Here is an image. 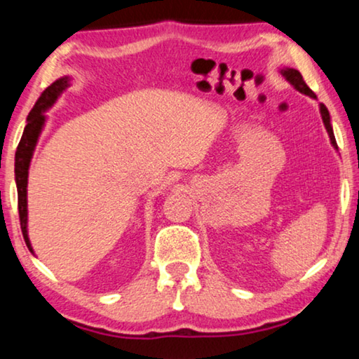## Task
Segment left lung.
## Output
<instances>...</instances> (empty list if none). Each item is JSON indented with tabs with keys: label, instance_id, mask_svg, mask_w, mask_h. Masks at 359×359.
Returning a JSON list of instances; mask_svg holds the SVG:
<instances>
[{
	"label": "left lung",
	"instance_id": "left-lung-1",
	"mask_svg": "<svg viewBox=\"0 0 359 359\" xmlns=\"http://www.w3.org/2000/svg\"><path fill=\"white\" fill-rule=\"evenodd\" d=\"M281 73L284 76H286V80L291 83V85L299 90L304 95L311 96V97H317L316 93H313L311 88L306 85V81H304V78L301 75V72L294 70V68H286V70H281ZM320 114H322V121L323 124H325V129L328 132V135H330V140L333 147L337 149V140H335V135H333V129H332V124H330V114H328V109L325 107V104H320Z\"/></svg>",
	"mask_w": 359,
	"mask_h": 359
}]
</instances>
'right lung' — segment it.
<instances>
[{
	"instance_id": "right-lung-1",
	"label": "right lung",
	"mask_w": 359,
	"mask_h": 359,
	"mask_svg": "<svg viewBox=\"0 0 359 359\" xmlns=\"http://www.w3.org/2000/svg\"><path fill=\"white\" fill-rule=\"evenodd\" d=\"M68 86V78H60L55 83H52L46 91L39 96V100L34 104L32 111L27 116V126L24 127L21 142H19L16 150V158H14V173H16V186H18V209H19V220H21L22 237L26 240V245L32 252L31 242L27 237V173L29 163H31L34 149H36L39 134H41L46 116L43 111L48 109L58 95Z\"/></svg>"
}]
</instances>
